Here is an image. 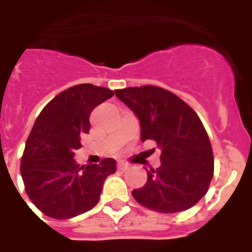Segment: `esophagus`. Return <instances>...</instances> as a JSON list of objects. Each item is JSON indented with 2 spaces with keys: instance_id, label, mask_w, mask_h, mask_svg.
<instances>
[{
  "instance_id": "obj_1",
  "label": "esophagus",
  "mask_w": 252,
  "mask_h": 252,
  "mask_svg": "<svg viewBox=\"0 0 252 252\" xmlns=\"http://www.w3.org/2000/svg\"><path fill=\"white\" fill-rule=\"evenodd\" d=\"M128 168H129V165H128L126 162H123V161L118 162V169H119V170H123V172H124V170H126Z\"/></svg>"
}]
</instances>
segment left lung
<instances>
[{"instance_id": "8db88e82", "label": "left lung", "mask_w": 252, "mask_h": 252, "mask_svg": "<svg viewBox=\"0 0 252 252\" xmlns=\"http://www.w3.org/2000/svg\"><path fill=\"white\" fill-rule=\"evenodd\" d=\"M115 96L132 110L141 141L151 139L161 151L160 166L147 170V182L133 197L158 213H178L197 204L208 192L214 158L201 120L178 96L155 86L129 87Z\"/></svg>"}]
</instances>
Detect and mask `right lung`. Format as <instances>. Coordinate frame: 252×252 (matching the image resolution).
I'll return each instance as SVG.
<instances>
[{
  "mask_svg": "<svg viewBox=\"0 0 252 252\" xmlns=\"http://www.w3.org/2000/svg\"><path fill=\"white\" fill-rule=\"evenodd\" d=\"M114 96L105 87L84 83L61 92L44 106L29 134L20 173L32 202L47 217L70 219L94 209L103 182L116 172L114 158L79 165L75 151L91 129L96 106Z\"/></svg>",
  "mask_w": 252,
  "mask_h": 252,
  "instance_id": "1",
  "label": "right lung"
}]
</instances>
